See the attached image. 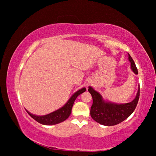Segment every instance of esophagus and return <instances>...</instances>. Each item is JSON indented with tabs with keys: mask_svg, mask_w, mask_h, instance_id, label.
<instances>
[{
	"mask_svg": "<svg viewBox=\"0 0 156 156\" xmlns=\"http://www.w3.org/2000/svg\"><path fill=\"white\" fill-rule=\"evenodd\" d=\"M88 84H89V83H88Z\"/></svg>",
	"mask_w": 156,
	"mask_h": 156,
	"instance_id": "1",
	"label": "esophagus"
}]
</instances>
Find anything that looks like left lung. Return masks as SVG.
<instances>
[{
	"instance_id": "1",
	"label": "left lung",
	"mask_w": 156,
	"mask_h": 156,
	"mask_svg": "<svg viewBox=\"0 0 156 156\" xmlns=\"http://www.w3.org/2000/svg\"><path fill=\"white\" fill-rule=\"evenodd\" d=\"M128 56L129 61L131 63V69L137 75L138 69L135 62L129 54ZM88 91L93 98V104L90 111L91 118L98 123L105 126H113L126 120L135 110L140 97V85L135 98L127 103L117 104L107 101L103 99L99 92L91 86L89 87Z\"/></svg>"
}]
</instances>
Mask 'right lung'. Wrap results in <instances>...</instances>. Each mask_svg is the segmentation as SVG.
Segmentation results:
<instances>
[{"label": "right lung", "instance_id": "obj_1", "mask_svg": "<svg viewBox=\"0 0 156 156\" xmlns=\"http://www.w3.org/2000/svg\"><path fill=\"white\" fill-rule=\"evenodd\" d=\"M86 91L85 87H83L82 89H80L76 92L73 94L69 99L68 100V101L66 102L65 105H63L62 107H60V109H57L54 112L49 113V114L44 115H34L33 113H31L29 112L27 110V112L28 114L30 115L33 119L35 120L37 122L42 124L44 125H56L63 122L65 120H67V118L69 117L72 113V109L73 107V103H74L76 99L77 98V97L79 95L83 94V92Z\"/></svg>", "mask_w": 156, "mask_h": 156}]
</instances>
